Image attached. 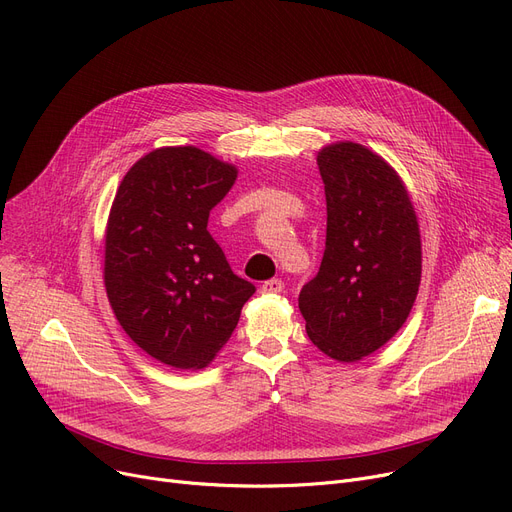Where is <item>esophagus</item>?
I'll return each instance as SVG.
<instances>
[{
	"instance_id": "obj_1",
	"label": "esophagus",
	"mask_w": 512,
	"mask_h": 512,
	"mask_svg": "<svg viewBox=\"0 0 512 512\" xmlns=\"http://www.w3.org/2000/svg\"><path fill=\"white\" fill-rule=\"evenodd\" d=\"M282 288H284V282L278 280V278H272V280H265L261 284V293L263 295H276V293H282Z\"/></svg>"
}]
</instances>
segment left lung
Wrapping results in <instances>:
<instances>
[{"label": "left lung", "instance_id": "1", "mask_svg": "<svg viewBox=\"0 0 512 512\" xmlns=\"http://www.w3.org/2000/svg\"><path fill=\"white\" fill-rule=\"evenodd\" d=\"M326 247L303 284L307 337L339 362H358L406 322L420 284V234L399 175L368 148L341 142L318 154Z\"/></svg>", "mask_w": 512, "mask_h": 512}]
</instances>
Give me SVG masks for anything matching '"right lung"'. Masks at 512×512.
<instances>
[{"mask_svg":"<svg viewBox=\"0 0 512 512\" xmlns=\"http://www.w3.org/2000/svg\"><path fill=\"white\" fill-rule=\"evenodd\" d=\"M234 180L236 167L209 152L159 148L127 171L110 209L108 301L129 339L167 366H207L255 293L207 230Z\"/></svg>","mask_w":512,"mask_h":512,"instance_id":"right-lung-1","label":"right lung"}]
</instances>
